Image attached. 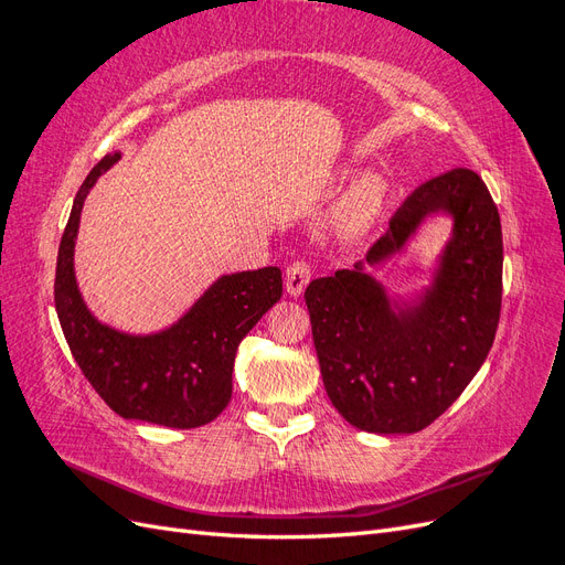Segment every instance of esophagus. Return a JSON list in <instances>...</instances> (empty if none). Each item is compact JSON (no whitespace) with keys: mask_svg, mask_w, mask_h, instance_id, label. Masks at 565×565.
Instances as JSON below:
<instances>
[{"mask_svg":"<svg viewBox=\"0 0 565 565\" xmlns=\"http://www.w3.org/2000/svg\"><path fill=\"white\" fill-rule=\"evenodd\" d=\"M309 282H311V266L306 264L303 259H297V262H292V264L287 266V270H285V289H287V295L299 297Z\"/></svg>","mask_w":565,"mask_h":565,"instance_id":"1","label":"esophagus"}]
</instances>
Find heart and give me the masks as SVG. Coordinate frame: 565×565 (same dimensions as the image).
I'll return each mask as SVG.
<instances>
[{
    "mask_svg": "<svg viewBox=\"0 0 565 565\" xmlns=\"http://www.w3.org/2000/svg\"><path fill=\"white\" fill-rule=\"evenodd\" d=\"M386 202V185L380 177L363 174L358 177L341 198L337 200L330 226L339 241H358L363 237L384 210Z\"/></svg>",
    "mask_w": 565,
    "mask_h": 565,
    "instance_id": "obj_1",
    "label": "heart"
}]
</instances>
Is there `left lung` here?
Wrapping results in <instances>:
<instances>
[{
	"label": "left lung",
	"instance_id": "left-lung-1",
	"mask_svg": "<svg viewBox=\"0 0 565 565\" xmlns=\"http://www.w3.org/2000/svg\"><path fill=\"white\" fill-rule=\"evenodd\" d=\"M434 213L454 218L435 280L415 300H393L364 268L397 253ZM303 299L339 415L370 434L422 431L467 388L498 332L502 224L483 179L457 167L415 188L365 262L313 280Z\"/></svg>",
	"mask_w": 565,
	"mask_h": 565
}]
</instances>
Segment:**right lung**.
I'll return each instance as SVG.
<instances>
[{
  "instance_id": "right-lung-1",
  "label": "right lung",
  "mask_w": 565,
  "mask_h": 565,
  "mask_svg": "<svg viewBox=\"0 0 565 565\" xmlns=\"http://www.w3.org/2000/svg\"><path fill=\"white\" fill-rule=\"evenodd\" d=\"M122 158L100 160L84 179L61 237L54 301L79 370L113 413L169 429H195L221 415L233 393L235 351L282 297L278 266L221 276L174 324L152 334L119 332L84 303L75 278L79 214L100 174Z\"/></svg>"
}]
</instances>
